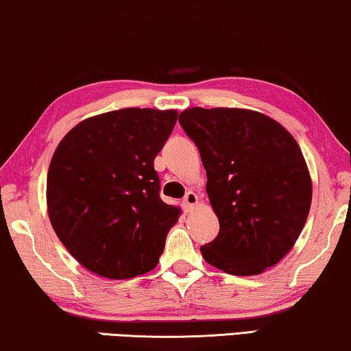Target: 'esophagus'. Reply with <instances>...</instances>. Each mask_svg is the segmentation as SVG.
I'll return each instance as SVG.
<instances>
[{"mask_svg": "<svg viewBox=\"0 0 351 351\" xmlns=\"http://www.w3.org/2000/svg\"><path fill=\"white\" fill-rule=\"evenodd\" d=\"M197 202H199V197H197L195 192L189 191V192H187V194L184 195V199H182V205H184V208H186L187 211H189V210H192V208H194V206L197 205Z\"/></svg>", "mask_w": 351, "mask_h": 351, "instance_id": "esophagus-1", "label": "esophagus"}]
</instances>
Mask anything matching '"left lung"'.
Wrapping results in <instances>:
<instances>
[{"label":"left lung","instance_id":"obj_1","mask_svg":"<svg viewBox=\"0 0 351 351\" xmlns=\"http://www.w3.org/2000/svg\"><path fill=\"white\" fill-rule=\"evenodd\" d=\"M180 124L206 170L219 234L200 246L206 263L230 275L274 267L307 221L312 180L293 135L261 112L191 108Z\"/></svg>","mask_w":351,"mask_h":351}]
</instances>
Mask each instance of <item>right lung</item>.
Segmentation results:
<instances>
[{
  "mask_svg": "<svg viewBox=\"0 0 351 351\" xmlns=\"http://www.w3.org/2000/svg\"><path fill=\"white\" fill-rule=\"evenodd\" d=\"M175 110L125 108L66 133L47 171V210L73 258L111 280L151 272L181 210L160 199L154 170Z\"/></svg>",
  "mask_w": 351,
  "mask_h": 351,
  "instance_id": "add662e5",
  "label": "right lung"
}]
</instances>
